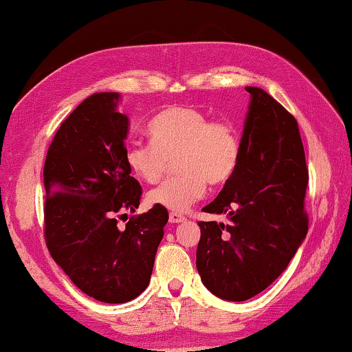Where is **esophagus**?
Here are the masks:
<instances>
[{
	"label": "esophagus",
	"instance_id": "34e87169",
	"mask_svg": "<svg viewBox=\"0 0 352 352\" xmlns=\"http://www.w3.org/2000/svg\"><path fill=\"white\" fill-rule=\"evenodd\" d=\"M186 220V217H184L182 214L179 212H170V221L171 223H181V221Z\"/></svg>",
	"mask_w": 352,
	"mask_h": 352
}]
</instances>
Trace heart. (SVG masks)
Wrapping results in <instances>:
<instances>
[{
    "instance_id": "heart-1",
    "label": "heart",
    "mask_w": 352,
    "mask_h": 352,
    "mask_svg": "<svg viewBox=\"0 0 352 352\" xmlns=\"http://www.w3.org/2000/svg\"><path fill=\"white\" fill-rule=\"evenodd\" d=\"M151 143L132 142L124 149V162L138 179L159 182L175 159L179 175L148 193V201L173 212L186 210L204 197L210 186L228 182L239 164L241 142L226 121H210L190 105H173L159 111L148 124Z\"/></svg>"
}]
</instances>
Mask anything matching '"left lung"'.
Wrapping results in <instances>:
<instances>
[{"mask_svg":"<svg viewBox=\"0 0 352 352\" xmlns=\"http://www.w3.org/2000/svg\"><path fill=\"white\" fill-rule=\"evenodd\" d=\"M252 96L239 164L204 206L228 221H198L197 269L220 299L241 302L278 278L308 231V168L296 118L261 88Z\"/></svg>","mask_w":352,"mask_h":352,"instance_id":"1","label":"left lung"}]
</instances>
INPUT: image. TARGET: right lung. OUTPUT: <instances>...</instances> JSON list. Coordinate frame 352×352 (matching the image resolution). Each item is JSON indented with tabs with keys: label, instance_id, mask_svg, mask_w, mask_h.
I'll list each match as a JSON object with an SVG mask.
<instances>
[{
	"label": "right lung",
	"instance_id": "1",
	"mask_svg": "<svg viewBox=\"0 0 352 352\" xmlns=\"http://www.w3.org/2000/svg\"><path fill=\"white\" fill-rule=\"evenodd\" d=\"M118 93L85 99L63 121L44 165V234L53 259L96 300L124 304L148 288L168 210L140 206L142 186L124 162L129 120Z\"/></svg>",
	"mask_w": 352,
	"mask_h": 352
}]
</instances>
